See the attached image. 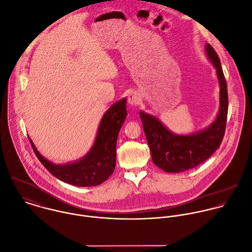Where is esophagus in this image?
Listing matches in <instances>:
<instances>
[{"label":"esophagus","mask_w":252,"mask_h":252,"mask_svg":"<svg viewBox=\"0 0 252 252\" xmlns=\"http://www.w3.org/2000/svg\"><path fill=\"white\" fill-rule=\"evenodd\" d=\"M127 102H128V104L131 105V106H137V105L139 104V102H140V97H139V95H138L137 93L132 92V93H130V94L128 95Z\"/></svg>","instance_id":"1"}]
</instances>
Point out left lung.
<instances>
[{
    "instance_id": "left-lung-1",
    "label": "left lung",
    "mask_w": 252,
    "mask_h": 252,
    "mask_svg": "<svg viewBox=\"0 0 252 252\" xmlns=\"http://www.w3.org/2000/svg\"><path fill=\"white\" fill-rule=\"evenodd\" d=\"M206 52L217 69L220 86V113L212 126L191 135H176L156 118L139 113L152 161L165 172L178 173L195 168L211 157L222 141L228 110L227 86L219 55L211 44L206 45Z\"/></svg>"
}]
</instances>
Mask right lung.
Segmentation results:
<instances>
[{"label": "right lung", "instance_id": "1", "mask_svg": "<svg viewBox=\"0 0 252 252\" xmlns=\"http://www.w3.org/2000/svg\"><path fill=\"white\" fill-rule=\"evenodd\" d=\"M126 100L114 104L104 115L90 152L77 162L55 165L42 157L32 141V149L45 168L57 179L79 187L97 186L105 182L116 167V147L120 129L126 118Z\"/></svg>", "mask_w": 252, "mask_h": 252}]
</instances>
